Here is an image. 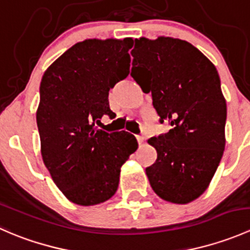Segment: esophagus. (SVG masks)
<instances>
[{
    "instance_id": "1",
    "label": "esophagus",
    "mask_w": 250,
    "mask_h": 250,
    "mask_svg": "<svg viewBox=\"0 0 250 250\" xmlns=\"http://www.w3.org/2000/svg\"><path fill=\"white\" fill-rule=\"evenodd\" d=\"M137 140H138V144L141 145V144L144 143V140H145V138H144L143 135H137Z\"/></svg>"
}]
</instances>
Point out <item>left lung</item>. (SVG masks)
I'll list each match as a JSON object with an SVG mask.
<instances>
[{
	"mask_svg": "<svg viewBox=\"0 0 250 250\" xmlns=\"http://www.w3.org/2000/svg\"><path fill=\"white\" fill-rule=\"evenodd\" d=\"M130 76L151 93L169 132L147 143L157 160L146 168L162 200L186 204L208 188L225 150L226 100L213 62L188 42L173 37L135 40Z\"/></svg>",
	"mask_w": 250,
	"mask_h": 250,
	"instance_id": "1",
	"label": "left lung"
}]
</instances>
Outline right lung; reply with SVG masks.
I'll return each mask as SVG.
<instances>
[{
  "instance_id": "right-lung-1",
  "label": "right lung",
  "mask_w": 250,
  "mask_h": 250,
  "mask_svg": "<svg viewBox=\"0 0 250 250\" xmlns=\"http://www.w3.org/2000/svg\"><path fill=\"white\" fill-rule=\"evenodd\" d=\"M133 39H89L74 44L48 66L36 111L41 155L62 195L95 206L116 193L121 167L138 148L127 132L95 127L111 115L109 90L129 74Z\"/></svg>"
}]
</instances>
